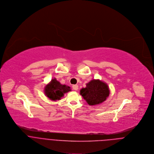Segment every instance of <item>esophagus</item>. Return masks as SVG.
Returning <instances> with one entry per match:
<instances>
[{
    "label": "esophagus",
    "instance_id": "34e87169",
    "mask_svg": "<svg viewBox=\"0 0 154 154\" xmlns=\"http://www.w3.org/2000/svg\"><path fill=\"white\" fill-rule=\"evenodd\" d=\"M72 88L74 90H78V85H73Z\"/></svg>",
    "mask_w": 154,
    "mask_h": 154
}]
</instances>
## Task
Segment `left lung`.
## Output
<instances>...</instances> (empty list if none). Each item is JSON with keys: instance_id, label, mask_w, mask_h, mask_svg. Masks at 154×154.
<instances>
[{"instance_id": "left-lung-1", "label": "left lung", "mask_w": 154, "mask_h": 154, "mask_svg": "<svg viewBox=\"0 0 154 154\" xmlns=\"http://www.w3.org/2000/svg\"><path fill=\"white\" fill-rule=\"evenodd\" d=\"M80 94L88 105L94 106L105 101L110 91L107 84L100 79H92L80 90Z\"/></svg>"}]
</instances>
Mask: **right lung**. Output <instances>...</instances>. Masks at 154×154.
I'll return each mask as SVG.
<instances>
[{
	"label": "right lung",
	"mask_w": 154,
	"mask_h": 154,
	"mask_svg": "<svg viewBox=\"0 0 154 154\" xmlns=\"http://www.w3.org/2000/svg\"><path fill=\"white\" fill-rule=\"evenodd\" d=\"M71 91L70 87L66 85L61 84L56 78L52 79L44 88L45 95L52 101L60 100L64 94Z\"/></svg>",
	"instance_id": "right-lung-1"
}]
</instances>
